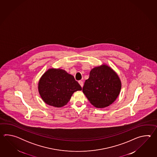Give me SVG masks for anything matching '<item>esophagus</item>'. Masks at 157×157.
<instances>
[{"label": "esophagus", "mask_w": 157, "mask_h": 157, "mask_svg": "<svg viewBox=\"0 0 157 157\" xmlns=\"http://www.w3.org/2000/svg\"><path fill=\"white\" fill-rule=\"evenodd\" d=\"M78 83H79V84H80V86H81L82 87H83V82H82V81H78Z\"/></svg>", "instance_id": "34e87169"}]
</instances>
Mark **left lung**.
<instances>
[{
    "label": "left lung",
    "instance_id": "1",
    "mask_svg": "<svg viewBox=\"0 0 157 157\" xmlns=\"http://www.w3.org/2000/svg\"><path fill=\"white\" fill-rule=\"evenodd\" d=\"M121 89V82L117 74L105 64L95 67L85 81L82 91L94 107L102 108L116 100Z\"/></svg>",
    "mask_w": 157,
    "mask_h": 157
}]
</instances>
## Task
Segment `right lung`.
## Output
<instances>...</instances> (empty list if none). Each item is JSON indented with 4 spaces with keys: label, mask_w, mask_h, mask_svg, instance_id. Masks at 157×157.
Segmentation results:
<instances>
[{
    "label": "right lung",
    "mask_w": 157,
    "mask_h": 157,
    "mask_svg": "<svg viewBox=\"0 0 157 157\" xmlns=\"http://www.w3.org/2000/svg\"><path fill=\"white\" fill-rule=\"evenodd\" d=\"M38 90L45 103L60 108L67 104L74 92L82 88L74 76L66 71L50 68L41 77Z\"/></svg>",
    "instance_id": "obj_1"
}]
</instances>
